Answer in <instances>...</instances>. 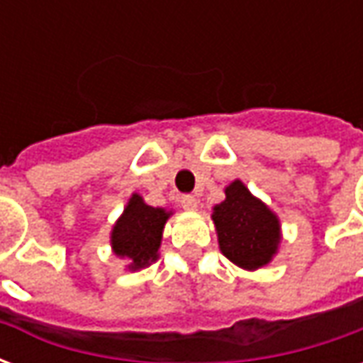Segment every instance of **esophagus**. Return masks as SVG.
I'll return each mask as SVG.
<instances>
[{"mask_svg":"<svg viewBox=\"0 0 363 363\" xmlns=\"http://www.w3.org/2000/svg\"><path fill=\"white\" fill-rule=\"evenodd\" d=\"M181 206L186 210V212H194V210L198 208V200L194 196H182Z\"/></svg>","mask_w":363,"mask_h":363,"instance_id":"esophagus-1","label":"esophagus"}]
</instances>
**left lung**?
<instances>
[{"label":"left lung","instance_id":"obj_1","mask_svg":"<svg viewBox=\"0 0 363 363\" xmlns=\"http://www.w3.org/2000/svg\"><path fill=\"white\" fill-rule=\"evenodd\" d=\"M221 255L243 270L268 267L280 251V218L235 179L225 186V200L212 208Z\"/></svg>","mask_w":363,"mask_h":363}]
</instances>
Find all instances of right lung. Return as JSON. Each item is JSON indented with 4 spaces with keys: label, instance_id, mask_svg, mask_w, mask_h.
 <instances>
[{
    "label": "right lung",
    "instance_id": "obj_1",
    "mask_svg": "<svg viewBox=\"0 0 363 363\" xmlns=\"http://www.w3.org/2000/svg\"><path fill=\"white\" fill-rule=\"evenodd\" d=\"M171 216L173 210L145 204L138 192L128 198L124 212L114 221L111 231L112 252L126 260V270L138 272L159 259L163 229Z\"/></svg>",
    "mask_w": 363,
    "mask_h": 363
}]
</instances>
